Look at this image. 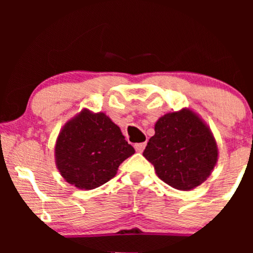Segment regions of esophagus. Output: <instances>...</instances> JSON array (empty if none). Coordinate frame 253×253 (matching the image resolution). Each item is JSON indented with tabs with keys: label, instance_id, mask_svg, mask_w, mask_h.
I'll return each mask as SVG.
<instances>
[{
	"label": "esophagus",
	"instance_id": "34e87169",
	"mask_svg": "<svg viewBox=\"0 0 253 253\" xmlns=\"http://www.w3.org/2000/svg\"><path fill=\"white\" fill-rule=\"evenodd\" d=\"M145 147H146V143H138L134 145V149L136 152H143L145 150Z\"/></svg>",
	"mask_w": 253,
	"mask_h": 253
}]
</instances>
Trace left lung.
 <instances>
[{
  "instance_id": "obj_1",
  "label": "left lung",
  "mask_w": 253,
  "mask_h": 253,
  "mask_svg": "<svg viewBox=\"0 0 253 253\" xmlns=\"http://www.w3.org/2000/svg\"><path fill=\"white\" fill-rule=\"evenodd\" d=\"M143 156L162 181L179 190H190L211 175L217 161L213 134L189 109L168 113L156 123Z\"/></svg>"
}]
</instances>
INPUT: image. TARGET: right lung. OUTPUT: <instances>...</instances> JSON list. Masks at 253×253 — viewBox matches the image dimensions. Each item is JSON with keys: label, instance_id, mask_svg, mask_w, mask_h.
Here are the masks:
<instances>
[{"label": "right lung", "instance_id": "right-lung-1", "mask_svg": "<svg viewBox=\"0 0 253 253\" xmlns=\"http://www.w3.org/2000/svg\"><path fill=\"white\" fill-rule=\"evenodd\" d=\"M134 152L106 114L83 110L58 136L56 162L66 182L89 190L112 179L119 165Z\"/></svg>", "mask_w": 253, "mask_h": 253}]
</instances>
